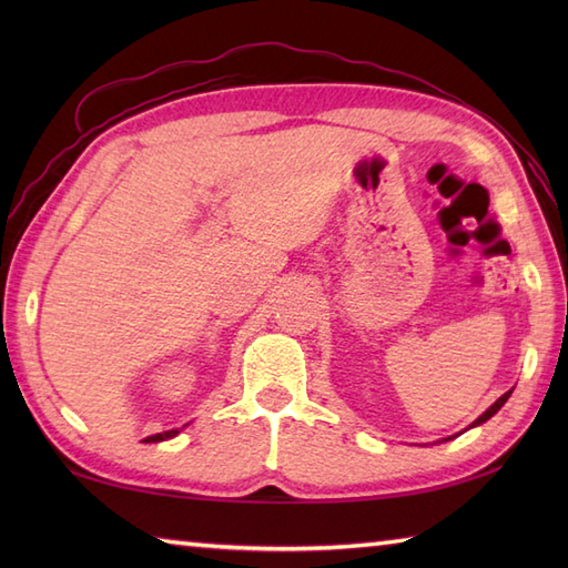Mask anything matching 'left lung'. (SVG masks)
<instances>
[{"mask_svg": "<svg viewBox=\"0 0 568 568\" xmlns=\"http://www.w3.org/2000/svg\"><path fill=\"white\" fill-rule=\"evenodd\" d=\"M510 395H513V390H508V393H503V395L498 397V400H496V403H493V405H490V407L486 409V413H484V415H480L478 419H474V422H470V425H468L466 429H470V427H478V425H484V422H488V419H490L493 415H496V413H498V409H500V407H503L505 403H508V397H510ZM466 429H464V432H466ZM458 434H462V432H458ZM449 439H454V437H446V439H439V442H449Z\"/></svg>", "mask_w": 568, "mask_h": 568, "instance_id": "left-lung-1", "label": "left lung"}]
</instances>
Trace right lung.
<instances>
[{"mask_svg": "<svg viewBox=\"0 0 568 568\" xmlns=\"http://www.w3.org/2000/svg\"><path fill=\"white\" fill-rule=\"evenodd\" d=\"M187 427V425H185ZM183 432V427L180 429H168V432H161V434H153V437H146L143 442L146 444H153V442H165V439H173V437H178V434Z\"/></svg>", "mask_w": 568, "mask_h": 568, "instance_id": "right-lung-1", "label": "right lung"}]
</instances>
